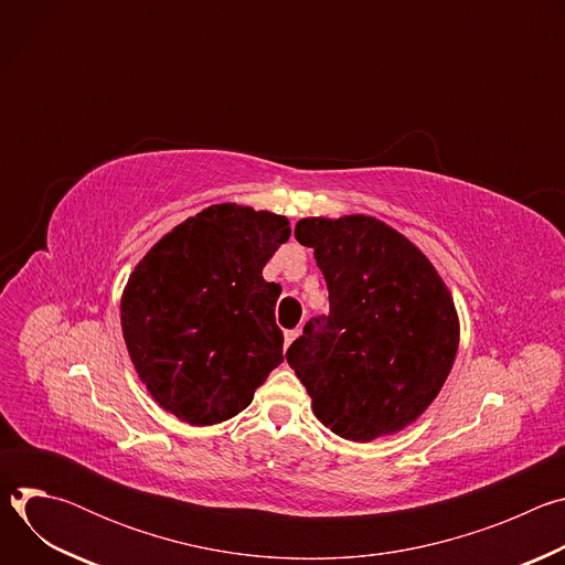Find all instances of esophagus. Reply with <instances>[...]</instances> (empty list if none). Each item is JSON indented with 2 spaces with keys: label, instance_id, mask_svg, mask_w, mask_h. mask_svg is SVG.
Returning a JSON list of instances; mask_svg holds the SVG:
<instances>
[{
  "label": "esophagus",
  "instance_id": "1",
  "mask_svg": "<svg viewBox=\"0 0 565 565\" xmlns=\"http://www.w3.org/2000/svg\"><path fill=\"white\" fill-rule=\"evenodd\" d=\"M297 335H299V329H295V331H286L284 333V342H286V349L297 340Z\"/></svg>",
  "mask_w": 565,
  "mask_h": 565
}]
</instances>
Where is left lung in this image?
<instances>
[{
  "label": "left lung",
  "instance_id": "1",
  "mask_svg": "<svg viewBox=\"0 0 565 565\" xmlns=\"http://www.w3.org/2000/svg\"><path fill=\"white\" fill-rule=\"evenodd\" d=\"M295 236L315 250L331 303L286 353L315 416L355 443L405 429L456 360L458 315L445 281L407 236L373 216L301 218Z\"/></svg>",
  "mask_w": 565,
  "mask_h": 565
}]
</instances>
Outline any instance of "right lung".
I'll use <instances>...</instances> for the list:
<instances>
[{
  "label": "right lung",
  "instance_id": "right-lung-1",
  "mask_svg": "<svg viewBox=\"0 0 565 565\" xmlns=\"http://www.w3.org/2000/svg\"><path fill=\"white\" fill-rule=\"evenodd\" d=\"M290 236L286 216L221 203L166 234L120 301L129 358L160 407L190 425L244 412L284 362L279 284L264 266Z\"/></svg>",
  "mask_w": 565,
  "mask_h": 565
}]
</instances>
